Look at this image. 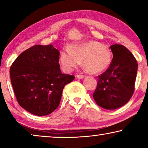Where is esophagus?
I'll use <instances>...</instances> for the list:
<instances>
[{"mask_svg": "<svg viewBox=\"0 0 148 148\" xmlns=\"http://www.w3.org/2000/svg\"><path fill=\"white\" fill-rule=\"evenodd\" d=\"M76 77L79 79H82V78L84 77L85 75H77Z\"/></svg>", "mask_w": 148, "mask_h": 148, "instance_id": "34e87169", "label": "esophagus"}]
</instances>
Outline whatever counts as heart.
Returning a JSON list of instances; mask_svg holds the SVG:
<instances>
[{
	"instance_id": "heart-1",
	"label": "heart",
	"mask_w": 148,
	"mask_h": 148,
	"mask_svg": "<svg viewBox=\"0 0 148 148\" xmlns=\"http://www.w3.org/2000/svg\"><path fill=\"white\" fill-rule=\"evenodd\" d=\"M82 60L83 66L91 73H98L107 69L112 60V53L107 46L90 41L75 44L64 48L60 54L59 62L63 70L70 72Z\"/></svg>"
}]
</instances>
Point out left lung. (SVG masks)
Wrapping results in <instances>:
<instances>
[{
	"label": "left lung",
	"instance_id": "left-lung-1",
	"mask_svg": "<svg viewBox=\"0 0 148 148\" xmlns=\"http://www.w3.org/2000/svg\"><path fill=\"white\" fill-rule=\"evenodd\" d=\"M113 58L110 65L98 77L96 90L93 94L99 106L114 110L130 100L135 90L137 62L133 54L123 45L110 46Z\"/></svg>",
	"mask_w": 148,
	"mask_h": 148
}]
</instances>
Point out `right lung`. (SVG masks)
<instances>
[{
  "label": "right lung",
  "instance_id": "obj_1",
  "mask_svg": "<svg viewBox=\"0 0 148 148\" xmlns=\"http://www.w3.org/2000/svg\"><path fill=\"white\" fill-rule=\"evenodd\" d=\"M60 52L50 45H35L22 52L10 68L19 104L32 114L46 116L58 108L64 87L75 79L62 73Z\"/></svg>",
  "mask_w": 148,
  "mask_h": 148
}]
</instances>
